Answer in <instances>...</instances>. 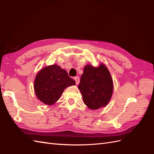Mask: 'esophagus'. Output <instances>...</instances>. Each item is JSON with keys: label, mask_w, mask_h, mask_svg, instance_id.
Here are the masks:
<instances>
[{"label": "esophagus", "mask_w": 154, "mask_h": 154, "mask_svg": "<svg viewBox=\"0 0 154 154\" xmlns=\"http://www.w3.org/2000/svg\"><path fill=\"white\" fill-rule=\"evenodd\" d=\"M74 79L75 81V83H76V85H78L80 82V79H79V77H74Z\"/></svg>", "instance_id": "obj_1"}]
</instances>
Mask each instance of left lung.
I'll return each instance as SVG.
<instances>
[{
    "mask_svg": "<svg viewBox=\"0 0 154 154\" xmlns=\"http://www.w3.org/2000/svg\"><path fill=\"white\" fill-rule=\"evenodd\" d=\"M78 88L85 105L91 110H97L109 103L113 93L112 78L104 63L98 67L87 64L84 67Z\"/></svg>",
    "mask_w": 154,
    "mask_h": 154,
    "instance_id": "1",
    "label": "left lung"
}]
</instances>
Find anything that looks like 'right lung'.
Returning <instances> with one entry per match:
<instances>
[{"mask_svg": "<svg viewBox=\"0 0 154 154\" xmlns=\"http://www.w3.org/2000/svg\"><path fill=\"white\" fill-rule=\"evenodd\" d=\"M75 85L67 72L54 64L42 68L35 76L34 89L38 99L47 105H52L60 99L67 87Z\"/></svg>", "mask_w": 154, "mask_h": 154, "instance_id": "obj_1", "label": "right lung"}]
</instances>
